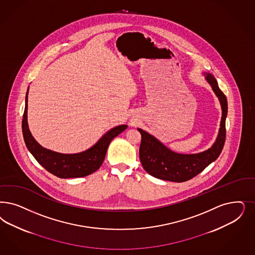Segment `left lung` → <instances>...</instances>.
Segmentation results:
<instances>
[{
  "label": "left lung",
  "mask_w": 255,
  "mask_h": 255,
  "mask_svg": "<svg viewBox=\"0 0 255 255\" xmlns=\"http://www.w3.org/2000/svg\"><path fill=\"white\" fill-rule=\"evenodd\" d=\"M204 79L210 85L221 106V121L217 139L209 149L198 153H179L173 151L148 132L137 128L141 134L139 159L143 168L157 179L182 183L201 173L220 156L223 149L226 129L225 123L228 113L226 96L220 90L216 78L207 72H202Z\"/></svg>",
  "instance_id": "obj_1"
}]
</instances>
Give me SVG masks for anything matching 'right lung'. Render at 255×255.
I'll return each instance as SVG.
<instances>
[{"mask_svg":"<svg viewBox=\"0 0 255 255\" xmlns=\"http://www.w3.org/2000/svg\"><path fill=\"white\" fill-rule=\"evenodd\" d=\"M28 91L25 97V109L22 119V133L27 149L35 160L53 175L63 179L79 178L95 172L102 166L106 158V151L112 139L123 132L127 125L123 124L110 129L96 143L82 152L61 153L43 148L29 130L27 122Z\"/></svg>","mask_w":255,"mask_h":255,"instance_id":"1","label":"right lung"}]
</instances>
